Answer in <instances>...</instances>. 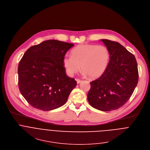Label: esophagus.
Returning a JSON list of instances; mask_svg holds the SVG:
<instances>
[{
	"mask_svg": "<svg viewBox=\"0 0 150 150\" xmlns=\"http://www.w3.org/2000/svg\"><path fill=\"white\" fill-rule=\"evenodd\" d=\"M76 82H77V83H80V82L82 81V80H81V79H76Z\"/></svg>",
	"mask_w": 150,
	"mask_h": 150,
	"instance_id": "obj_1",
	"label": "esophagus"
}]
</instances>
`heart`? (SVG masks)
Returning <instances> with one entry per match:
<instances>
[{
	"label": "heart",
	"mask_w": 150,
	"mask_h": 150,
	"mask_svg": "<svg viewBox=\"0 0 150 150\" xmlns=\"http://www.w3.org/2000/svg\"><path fill=\"white\" fill-rule=\"evenodd\" d=\"M72 55L66 54L63 64L67 74L72 76L81 69L91 78H98L106 71L110 61L108 49L104 45H81L72 51Z\"/></svg>",
	"instance_id": "heart-1"
}]
</instances>
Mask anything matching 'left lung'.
<instances>
[{
  "label": "left lung",
  "mask_w": 150,
  "mask_h": 150,
  "mask_svg": "<svg viewBox=\"0 0 150 150\" xmlns=\"http://www.w3.org/2000/svg\"><path fill=\"white\" fill-rule=\"evenodd\" d=\"M108 49L110 61L105 73L90 82L87 98L95 109L111 111L122 107L131 96L138 81V70L134 55L120 43L101 40Z\"/></svg>",
  "instance_id": "obj_1"
}]
</instances>
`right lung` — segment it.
Masks as SVG:
<instances>
[{"label":"right lung","instance_id":"obj_1","mask_svg":"<svg viewBox=\"0 0 150 150\" xmlns=\"http://www.w3.org/2000/svg\"><path fill=\"white\" fill-rule=\"evenodd\" d=\"M74 44L47 40L30 47L18 65L19 91L33 108L50 111L64 105L76 85L66 74L63 58Z\"/></svg>","mask_w":150,"mask_h":150}]
</instances>
